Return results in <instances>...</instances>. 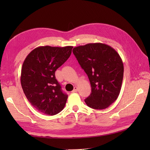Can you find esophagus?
Returning a JSON list of instances; mask_svg holds the SVG:
<instances>
[{
	"label": "esophagus",
	"instance_id": "1",
	"mask_svg": "<svg viewBox=\"0 0 150 150\" xmlns=\"http://www.w3.org/2000/svg\"><path fill=\"white\" fill-rule=\"evenodd\" d=\"M77 90H78V88H77V86H75V87L74 88V89H73V90L72 91V92H73V93H75V92H77Z\"/></svg>",
	"mask_w": 150,
	"mask_h": 150
}]
</instances>
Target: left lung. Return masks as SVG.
Masks as SVG:
<instances>
[{"label": "left lung", "instance_id": "8db88e82", "mask_svg": "<svg viewBox=\"0 0 150 150\" xmlns=\"http://www.w3.org/2000/svg\"><path fill=\"white\" fill-rule=\"evenodd\" d=\"M73 53L91 84V93L86 104L93 109L107 108L119 97L122 86L124 65L119 54L103 43L75 47Z\"/></svg>", "mask_w": 150, "mask_h": 150}]
</instances>
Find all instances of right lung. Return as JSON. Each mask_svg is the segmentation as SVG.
I'll return each instance as SVG.
<instances>
[{
  "label": "right lung",
  "instance_id": "1",
  "mask_svg": "<svg viewBox=\"0 0 150 150\" xmlns=\"http://www.w3.org/2000/svg\"><path fill=\"white\" fill-rule=\"evenodd\" d=\"M73 46H39L28 54L22 64L21 86L30 104L40 113L54 115L65 106L64 93L55 73L71 55Z\"/></svg>",
  "mask_w": 150,
  "mask_h": 150
}]
</instances>
